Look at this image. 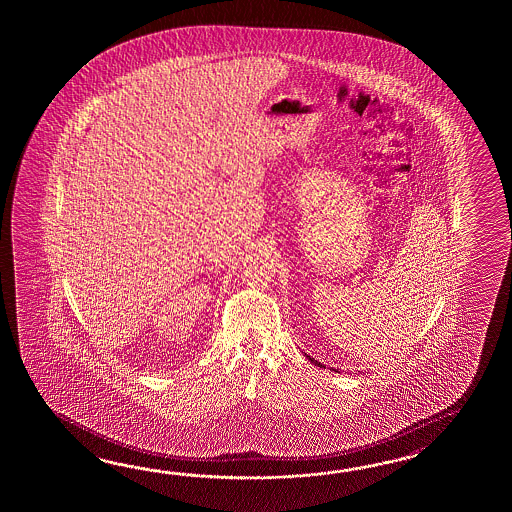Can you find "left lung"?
<instances>
[{"label": "left lung", "instance_id": "left-lung-1", "mask_svg": "<svg viewBox=\"0 0 512 512\" xmlns=\"http://www.w3.org/2000/svg\"><path fill=\"white\" fill-rule=\"evenodd\" d=\"M307 359L311 360V362H315L316 366H320V368H324L320 362H316V360L311 359V357H307Z\"/></svg>", "mask_w": 512, "mask_h": 512}]
</instances>
